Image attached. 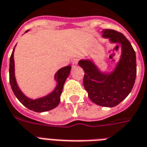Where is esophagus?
<instances>
[{"mask_svg":"<svg viewBox=\"0 0 147 147\" xmlns=\"http://www.w3.org/2000/svg\"><path fill=\"white\" fill-rule=\"evenodd\" d=\"M78 61H79V59L77 57L76 58H74V60H73V62H72V65L73 67H76L77 65V63H78Z\"/></svg>","mask_w":147,"mask_h":147,"instance_id":"1","label":"esophagus"}]
</instances>
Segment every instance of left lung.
<instances>
[{
  "label": "left lung",
  "mask_w": 147,
  "mask_h": 147,
  "mask_svg": "<svg viewBox=\"0 0 147 147\" xmlns=\"http://www.w3.org/2000/svg\"><path fill=\"white\" fill-rule=\"evenodd\" d=\"M102 32L103 37L122 47V54L115 70L110 74L101 72L90 60H81L78 64L84 70V86L89 98L99 106L113 107L123 100L133 89L136 77V53L122 33L110 29Z\"/></svg>",
  "instance_id": "8db88e82"
}]
</instances>
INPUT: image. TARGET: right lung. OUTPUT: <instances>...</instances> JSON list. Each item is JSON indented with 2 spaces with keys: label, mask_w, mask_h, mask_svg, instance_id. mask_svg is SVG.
<instances>
[{
  "label": "right lung",
  "mask_w": 147,
  "mask_h": 147,
  "mask_svg": "<svg viewBox=\"0 0 147 147\" xmlns=\"http://www.w3.org/2000/svg\"><path fill=\"white\" fill-rule=\"evenodd\" d=\"M13 51H14V48H13V52L11 53V57H10L9 77H10V84H11V89L13 90L16 97L19 100V101L23 105L25 106L29 110H33L34 112H46V111H48V110L57 107L61 101V95L62 94V90H63V84L70 74L71 67L70 66L64 67L56 73L54 79L56 80L57 84L53 92H51V94L44 96V97L32 100V99L27 97L23 94L16 82L15 76H14Z\"/></svg>",
  "instance_id": "1"
}]
</instances>
